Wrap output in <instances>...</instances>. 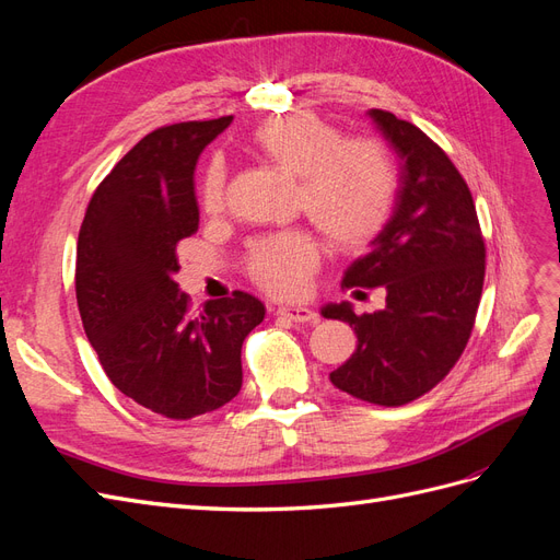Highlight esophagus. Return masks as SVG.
I'll return each mask as SVG.
<instances>
[{
  "instance_id": "1",
  "label": "esophagus",
  "mask_w": 560,
  "mask_h": 560,
  "mask_svg": "<svg viewBox=\"0 0 560 560\" xmlns=\"http://www.w3.org/2000/svg\"><path fill=\"white\" fill-rule=\"evenodd\" d=\"M278 315L290 319V322H299V325H303V322H317V313H313L311 308H301V306H287V308H278Z\"/></svg>"
}]
</instances>
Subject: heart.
<instances>
[{"label": "heart", "instance_id": "heart-1", "mask_svg": "<svg viewBox=\"0 0 560 560\" xmlns=\"http://www.w3.org/2000/svg\"><path fill=\"white\" fill-rule=\"evenodd\" d=\"M252 149L278 171L299 179L296 208L338 252H360L385 231L397 200V171L376 140H346L325 118L296 112L270 118L252 132ZM229 171L212 161L200 179V206L217 214L226 206ZM319 243L294 229L257 238L245 270L273 296H299L319 266Z\"/></svg>", "mask_w": 560, "mask_h": 560}]
</instances>
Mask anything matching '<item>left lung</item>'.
Here are the masks:
<instances>
[{
    "label": "left lung",
    "mask_w": 560,
    "mask_h": 560,
    "mask_svg": "<svg viewBox=\"0 0 560 560\" xmlns=\"http://www.w3.org/2000/svg\"><path fill=\"white\" fill-rule=\"evenodd\" d=\"M369 116L399 156V191L385 231L346 270L343 287H381L385 308L354 315L338 303L322 315L358 334V350L331 371V383L354 399L401 406L460 360L481 301L486 243L469 186L446 151L395 114Z\"/></svg>",
    "instance_id": "8db88e82"
}]
</instances>
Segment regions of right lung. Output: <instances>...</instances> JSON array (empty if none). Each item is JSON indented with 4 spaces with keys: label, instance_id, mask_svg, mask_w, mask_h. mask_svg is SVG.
Listing matches in <instances>:
<instances>
[{
    "label": "right lung",
    "instance_id": "1",
    "mask_svg": "<svg viewBox=\"0 0 560 560\" xmlns=\"http://www.w3.org/2000/svg\"><path fill=\"white\" fill-rule=\"evenodd\" d=\"M233 116L151 130L97 184L77 243V303L107 378L171 420L222 409L243 385L241 350L264 303L245 292L191 311L177 245L198 231L194 171Z\"/></svg>",
    "mask_w": 560,
    "mask_h": 560
}]
</instances>
